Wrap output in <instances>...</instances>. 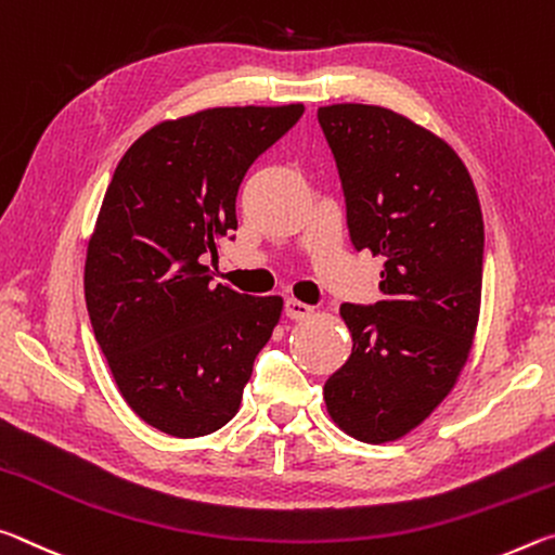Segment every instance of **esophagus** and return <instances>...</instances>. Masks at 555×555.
Segmentation results:
<instances>
[{
    "label": "esophagus",
    "instance_id": "obj_1",
    "mask_svg": "<svg viewBox=\"0 0 555 555\" xmlns=\"http://www.w3.org/2000/svg\"><path fill=\"white\" fill-rule=\"evenodd\" d=\"M285 314L289 320H307V317L314 314V307H310L307 302H299V299H287Z\"/></svg>",
    "mask_w": 555,
    "mask_h": 555
}]
</instances>
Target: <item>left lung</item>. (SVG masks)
<instances>
[{
  "label": "left lung",
  "mask_w": 555,
  "mask_h": 555,
  "mask_svg": "<svg viewBox=\"0 0 555 555\" xmlns=\"http://www.w3.org/2000/svg\"><path fill=\"white\" fill-rule=\"evenodd\" d=\"M317 117L353 248L384 258V299L339 307L353 347L324 403L344 433L380 444L417 428L465 369L482 305V208L457 152L405 115L337 103Z\"/></svg>",
  "instance_id": "8db88e82"
}]
</instances>
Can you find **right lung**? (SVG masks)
<instances>
[{
  "label": "right lung",
  "mask_w": 555,
  "mask_h": 555,
  "mask_svg": "<svg viewBox=\"0 0 555 555\" xmlns=\"http://www.w3.org/2000/svg\"><path fill=\"white\" fill-rule=\"evenodd\" d=\"M305 113L206 107L154 125L117 165L86 253V305L125 403L175 438L238 413L283 297L211 287L204 253L238 229L245 171Z\"/></svg>",
  "instance_id": "obj_1"
}]
</instances>
